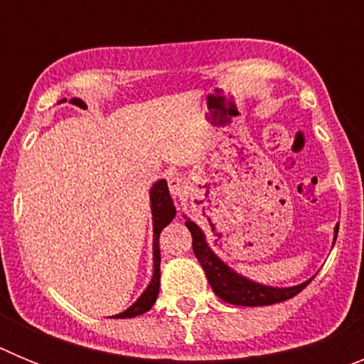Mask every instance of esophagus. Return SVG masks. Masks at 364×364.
Masks as SVG:
<instances>
[{"mask_svg":"<svg viewBox=\"0 0 364 364\" xmlns=\"http://www.w3.org/2000/svg\"><path fill=\"white\" fill-rule=\"evenodd\" d=\"M169 191L175 195V197H178V195H182V193L186 191V182L180 176H171L169 178Z\"/></svg>","mask_w":364,"mask_h":364,"instance_id":"obj_1","label":"esophagus"}]
</instances>
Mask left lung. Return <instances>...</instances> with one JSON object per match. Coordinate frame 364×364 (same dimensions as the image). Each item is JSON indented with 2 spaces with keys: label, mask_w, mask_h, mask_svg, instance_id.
<instances>
[{
  "label": "left lung",
  "mask_w": 364,
  "mask_h": 364,
  "mask_svg": "<svg viewBox=\"0 0 364 364\" xmlns=\"http://www.w3.org/2000/svg\"><path fill=\"white\" fill-rule=\"evenodd\" d=\"M186 226L191 231L193 237V252L198 259L200 266L204 268L208 282L211 284L215 294L222 299V301L230 302V304H237V306H268V304H275V302H282L297 295L308 286L306 281L302 284L290 286V288H273V286L259 284L255 281L242 277L237 272L224 264L205 242V235L200 228L193 220H186ZM339 226H336V239Z\"/></svg>",
  "instance_id": "obj_1"
}]
</instances>
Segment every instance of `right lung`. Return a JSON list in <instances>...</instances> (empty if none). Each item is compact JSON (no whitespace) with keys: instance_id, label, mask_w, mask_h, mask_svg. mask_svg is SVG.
<instances>
[{"instance_id":"1","label":"right lung","mask_w":364,"mask_h":364,"mask_svg":"<svg viewBox=\"0 0 364 364\" xmlns=\"http://www.w3.org/2000/svg\"><path fill=\"white\" fill-rule=\"evenodd\" d=\"M65 102V100H62ZM60 102V104H62ZM70 104L78 105V107L85 109V104H83L80 98H73ZM151 213H153V279H151L149 286L146 288L140 299L134 302L133 306H129L122 314L114 315V319H131V317H136V315L146 314L147 310L153 308V304L156 302V297H159L160 290V246H159V237L160 231L169 224V222L175 218L176 210L175 204L171 200V195H169V188H167L166 180H159L154 182L153 188H151Z\"/></svg>"}]
</instances>
